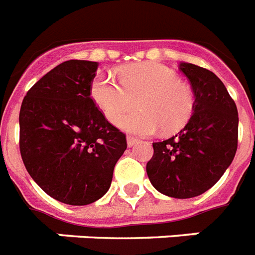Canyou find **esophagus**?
Returning a JSON list of instances; mask_svg holds the SVG:
<instances>
[{"instance_id": "esophagus-1", "label": "esophagus", "mask_w": 255, "mask_h": 255, "mask_svg": "<svg viewBox=\"0 0 255 255\" xmlns=\"http://www.w3.org/2000/svg\"><path fill=\"white\" fill-rule=\"evenodd\" d=\"M136 142H138V139H136L135 136L128 135V146H129V147H131L132 144H135Z\"/></svg>"}]
</instances>
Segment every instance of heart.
I'll list each match as a JSON object with an SVG mask.
<instances>
[{
    "instance_id": "1",
    "label": "heart",
    "mask_w": 255,
    "mask_h": 255,
    "mask_svg": "<svg viewBox=\"0 0 255 255\" xmlns=\"http://www.w3.org/2000/svg\"><path fill=\"white\" fill-rule=\"evenodd\" d=\"M119 77L120 83L99 74L91 85L92 98L109 123H119L135 100L140 111L120 122L130 132L151 135L161 129L164 134H173L191 119L195 107L193 90L168 66L157 62L129 65L120 70Z\"/></svg>"
}]
</instances>
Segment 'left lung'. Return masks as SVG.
Listing matches in <instances>:
<instances>
[{
  "instance_id": "1",
  "label": "left lung",
  "mask_w": 255,
  "mask_h": 255,
  "mask_svg": "<svg viewBox=\"0 0 255 255\" xmlns=\"http://www.w3.org/2000/svg\"><path fill=\"white\" fill-rule=\"evenodd\" d=\"M180 71L194 92V113L178 134L152 143L146 170L161 194L186 199L212 188L231 165L239 142V113L212 71L186 62L180 65Z\"/></svg>"
}]
</instances>
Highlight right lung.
<instances>
[{
  "label": "right lung",
  "instance_id": "obj_1",
  "mask_svg": "<svg viewBox=\"0 0 255 255\" xmlns=\"http://www.w3.org/2000/svg\"><path fill=\"white\" fill-rule=\"evenodd\" d=\"M98 62L65 61L27 91L19 112V150L48 195L71 206L98 201L128 147L91 98Z\"/></svg>",
  "mask_w": 255,
  "mask_h": 255
}]
</instances>
